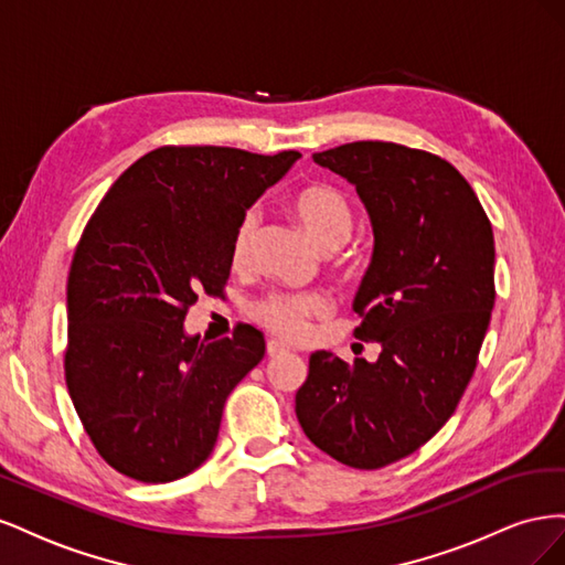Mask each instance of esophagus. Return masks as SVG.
<instances>
[{
	"label": "esophagus",
	"instance_id": "esophagus-1",
	"mask_svg": "<svg viewBox=\"0 0 565 565\" xmlns=\"http://www.w3.org/2000/svg\"><path fill=\"white\" fill-rule=\"evenodd\" d=\"M266 351H268V355H270V358H278V355L287 353V351H289V347L285 344V341H278V339H270V341H268V347H266Z\"/></svg>",
	"mask_w": 565,
	"mask_h": 565
}]
</instances>
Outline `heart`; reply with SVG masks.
I'll return each mask as SVG.
<instances>
[{
	"mask_svg": "<svg viewBox=\"0 0 565 565\" xmlns=\"http://www.w3.org/2000/svg\"><path fill=\"white\" fill-rule=\"evenodd\" d=\"M292 210L306 233L313 237V243L328 252L337 249L351 233L353 214L349 200L332 185L313 183L299 188L292 195ZM256 228H259V216L249 210L233 235L231 254L235 264L247 262ZM328 311L330 299L320 292H273L252 306L254 320L285 339L309 337L311 320Z\"/></svg>",
	"mask_w": 565,
	"mask_h": 565,
	"instance_id": "1",
	"label": "heart"
}]
</instances>
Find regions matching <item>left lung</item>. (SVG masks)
I'll return each instance as SVG.
<instances>
[{
    "label": "left lung",
    "mask_w": 565,
    "mask_h": 565,
    "mask_svg": "<svg viewBox=\"0 0 565 565\" xmlns=\"http://www.w3.org/2000/svg\"><path fill=\"white\" fill-rule=\"evenodd\" d=\"M313 160L353 183L370 214L353 334L382 353L347 363L316 351L295 409L316 448L380 469L434 438L473 377L494 306L492 226L467 179L426 150L355 141Z\"/></svg>",
    "instance_id": "1"
}]
</instances>
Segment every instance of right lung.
Masks as SVG:
<instances>
[{
	"label": "right lung",
	"instance_id": "obj_1",
	"mask_svg": "<svg viewBox=\"0 0 565 565\" xmlns=\"http://www.w3.org/2000/svg\"><path fill=\"white\" fill-rule=\"evenodd\" d=\"M301 156L162 146L100 200L67 273L65 384L108 465L169 483L214 450L228 393L266 353L264 334L188 337L200 292L221 295L233 235Z\"/></svg>",
	"mask_w": 565,
	"mask_h": 565
}]
</instances>
